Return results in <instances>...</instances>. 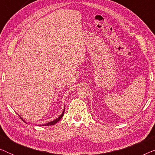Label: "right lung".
<instances>
[{
	"mask_svg": "<svg viewBox=\"0 0 155 155\" xmlns=\"http://www.w3.org/2000/svg\"><path fill=\"white\" fill-rule=\"evenodd\" d=\"M64 111H65V109H63V112H62V114H61V115L59 116V117H58L56 118V119H55V120H52V121H50V122H48V123H46V124H41V126H52V125H54V124H56L57 122H58L59 120H60L61 119V118L63 117V114H64ZM21 118V117H20ZM23 120V119H22ZM23 121H25L24 120H23Z\"/></svg>",
	"mask_w": 155,
	"mask_h": 155,
	"instance_id": "right-lung-1",
	"label": "right lung"
}]
</instances>
